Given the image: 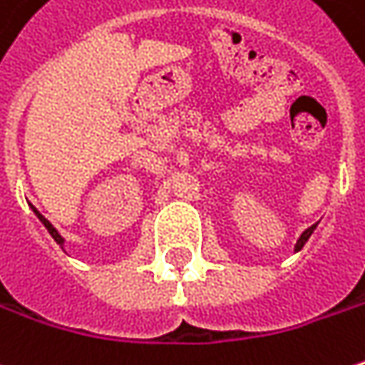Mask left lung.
Returning a JSON list of instances; mask_svg holds the SVG:
<instances>
[{"label": "left lung", "instance_id": "8db88e82", "mask_svg": "<svg viewBox=\"0 0 365 365\" xmlns=\"http://www.w3.org/2000/svg\"><path fill=\"white\" fill-rule=\"evenodd\" d=\"M314 227H317V225H312V227H309V229H307V230H304V232H302V235H300V239H298V243H296V251H300V249L304 247V243L309 241V237H310V235H312V230H314Z\"/></svg>", "mask_w": 365, "mask_h": 365}]
</instances>
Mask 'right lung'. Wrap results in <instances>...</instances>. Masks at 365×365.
<instances>
[{
	"label": "right lung",
	"instance_id": "obj_1",
	"mask_svg": "<svg viewBox=\"0 0 365 365\" xmlns=\"http://www.w3.org/2000/svg\"><path fill=\"white\" fill-rule=\"evenodd\" d=\"M34 212H36V210H34ZM36 216H38L40 220L44 222V227L48 229V232H51V235H53V239H55L56 243H58V245H63V237H61V235L56 232L55 227H53V225H51V222H48V220H46V218H44V216H42V214H40V212H36Z\"/></svg>",
	"mask_w": 365,
	"mask_h": 365
}]
</instances>
